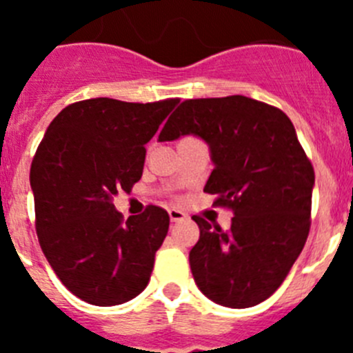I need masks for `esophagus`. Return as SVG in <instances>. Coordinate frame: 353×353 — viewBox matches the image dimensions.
<instances>
[{
  "label": "esophagus",
  "instance_id": "esophagus-1",
  "mask_svg": "<svg viewBox=\"0 0 353 353\" xmlns=\"http://www.w3.org/2000/svg\"><path fill=\"white\" fill-rule=\"evenodd\" d=\"M170 219L171 223H180V221H185L187 219V214L185 212H182L180 208H170Z\"/></svg>",
  "mask_w": 353,
  "mask_h": 353
}]
</instances>
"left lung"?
Wrapping results in <instances>:
<instances>
[{"instance_id": "1", "label": "left lung", "mask_w": 353, "mask_h": 353, "mask_svg": "<svg viewBox=\"0 0 353 353\" xmlns=\"http://www.w3.org/2000/svg\"><path fill=\"white\" fill-rule=\"evenodd\" d=\"M187 134L210 148L205 192L233 212L228 232L192 217L199 226L189 252L196 285L226 307L260 304L285 281L310 233L311 161L281 109L244 95L183 101L159 141Z\"/></svg>"}]
</instances>
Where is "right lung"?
Listing matches in <instances>:
<instances>
[{
  "label": "right lung",
  "instance_id": "obj_1",
  "mask_svg": "<svg viewBox=\"0 0 353 353\" xmlns=\"http://www.w3.org/2000/svg\"><path fill=\"white\" fill-rule=\"evenodd\" d=\"M179 102H74L51 121L37 148L30 183L40 248L81 301L118 305L148 285L170 215L148 205L123 221L113 198L139 182L145 145Z\"/></svg>",
  "mask_w": 353,
  "mask_h": 353
}]
</instances>
